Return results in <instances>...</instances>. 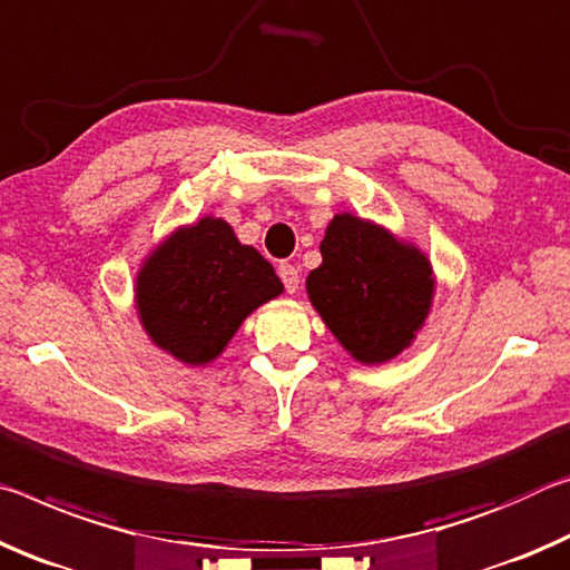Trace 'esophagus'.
<instances>
[{
	"label": "esophagus",
	"mask_w": 570,
	"mask_h": 570,
	"mask_svg": "<svg viewBox=\"0 0 570 570\" xmlns=\"http://www.w3.org/2000/svg\"><path fill=\"white\" fill-rule=\"evenodd\" d=\"M277 275H279V279H283V285H285L287 293H297V287H301V273H297L295 265L279 263Z\"/></svg>",
	"instance_id": "esophagus-1"
}]
</instances>
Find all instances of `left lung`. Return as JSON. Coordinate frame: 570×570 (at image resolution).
<instances>
[{
    "label": "left lung",
    "mask_w": 570,
    "mask_h": 570,
    "mask_svg": "<svg viewBox=\"0 0 570 570\" xmlns=\"http://www.w3.org/2000/svg\"><path fill=\"white\" fill-rule=\"evenodd\" d=\"M323 265L307 275V295L343 348L384 363L412 343L432 303V267L386 229L338 214L321 242Z\"/></svg>",
    "instance_id": "1"
}]
</instances>
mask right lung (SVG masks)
Returning <instances> with one entry per match:
<instances>
[{"label": "right lung", "instance_id": "right-lung-1", "mask_svg": "<svg viewBox=\"0 0 570 570\" xmlns=\"http://www.w3.org/2000/svg\"><path fill=\"white\" fill-rule=\"evenodd\" d=\"M283 293L273 265L222 219L176 232L138 275V313L156 346L199 366L217 358L257 305Z\"/></svg>", "mask_w": 570, "mask_h": 570}]
</instances>
